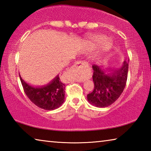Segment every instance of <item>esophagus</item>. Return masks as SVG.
<instances>
[{
  "instance_id": "obj_1",
  "label": "esophagus",
  "mask_w": 151,
  "mask_h": 151,
  "mask_svg": "<svg viewBox=\"0 0 151 151\" xmlns=\"http://www.w3.org/2000/svg\"><path fill=\"white\" fill-rule=\"evenodd\" d=\"M88 63L85 62V61H78V62H76L75 65L73 66V68L76 70H81L83 69V68H85L86 67H88ZM79 82H83V80H81L80 79L79 80Z\"/></svg>"
}]
</instances>
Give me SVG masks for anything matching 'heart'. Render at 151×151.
<instances>
[{
  "label": "heart",
  "instance_id": "heart-1",
  "mask_svg": "<svg viewBox=\"0 0 151 151\" xmlns=\"http://www.w3.org/2000/svg\"><path fill=\"white\" fill-rule=\"evenodd\" d=\"M104 39H105V37L103 35H95L94 36L93 38V40H92V42L91 44H93L94 45H100L101 43L103 42ZM106 47L105 48H104V50H106L108 49L109 47H111L112 45V41L111 40H108L106 42Z\"/></svg>",
  "mask_w": 151,
  "mask_h": 151
}]
</instances>
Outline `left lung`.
Wrapping results in <instances>:
<instances>
[{"label":"left lung","instance_id":"8db88e82","mask_svg":"<svg viewBox=\"0 0 151 151\" xmlns=\"http://www.w3.org/2000/svg\"><path fill=\"white\" fill-rule=\"evenodd\" d=\"M129 60H124L120 68L93 65L94 88L87 94L88 103L104 108L114 103L121 96L126 85Z\"/></svg>","mask_w":151,"mask_h":151}]
</instances>
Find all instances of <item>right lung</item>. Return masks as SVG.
Returning <instances> with one entry per match:
<instances>
[{"label":"right lung","instance_id":"1","mask_svg":"<svg viewBox=\"0 0 151 151\" xmlns=\"http://www.w3.org/2000/svg\"><path fill=\"white\" fill-rule=\"evenodd\" d=\"M24 93L31 102L39 108L52 111L58 109L65 102V85L58 75L47 85L33 86L25 82L19 73Z\"/></svg>","mask_w":151,"mask_h":151}]
</instances>
